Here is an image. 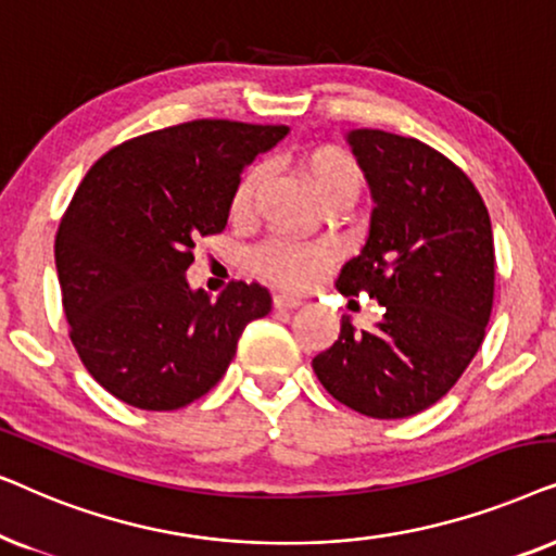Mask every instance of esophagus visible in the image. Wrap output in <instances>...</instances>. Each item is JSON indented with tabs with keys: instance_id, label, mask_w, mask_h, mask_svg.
I'll return each mask as SVG.
<instances>
[{
	"instance_id": "34e87169",
	"label": "esophagus",
	"mask_w": 556,
	"mask_h": 556,
	"mask_svg": "<svg viewBox=\"0 0 556 556\" xmlns=\"http://www.w3.org/2000/svg\"><path fill=\"white\" fill-rule=\"evenodd\" d=\"M300 305H302V300L294 298V294H290V292H277V294H274V307H277V309H294V307H300Z\"/></svg>"
}]
</instances>
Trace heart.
<instances>
[{
  "label": "heart",
  "instance_id": "1",
  "mask_svg": "<svg viewBox=\"0 0 556 556\" xmlns=\"http://www.w3.org/2000/svg\"><path fill=\"white\" fill-rule=\"evenodd\" d=\"M300 167L325 205H351L364 188V173L351 152L336 144H317L302 154ZM266 180V167L254 165L239 177L231 195V218L247 220L254 213L258 190ZM330 249L323 243H300L271 239L254 254V266L271 282L285 287H309L330 264Z\"/></svg>",
  "mask_w": 556,
  "mask_h": 556
}]
</instances>
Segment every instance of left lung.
I'll return each mask as SVG.
<instances>
[{
	"label": "left lung",
	"instance_id": "1",
	"mask_svg": "<svg viewBox=\"0 0 556 556\" xmlns=\"http://www.w3.org/2000/svg\"><path fill=\"white\" fill-rule=\"evenodd\" d=\"M348 144L374 211L336 287L345 298L368 292L383 317L374 330L343 317L313 368L353 412L404 419L440 402L483 343L495 285L491 218L470 177L419 139L353 129Z\"/></svg>",
	"mask_w": 556,
	"mask_h": 556
}]
</instances>
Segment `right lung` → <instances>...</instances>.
<instances>
[{
    "label": "right lung",
    "mask_w": 556,
    "mask_h": 556,
    "mask_svg": "<svg viewBox=\"0 0 556 556\" xmlns=\"http://www.w3.org/2000/svg\"><path fill=\"white\" fill-rule=\"evenodd\" d=\"M287 131L195 118L114 147L78 185L55 236L63 309L88 374L124 404L173 412L208 394L269 315L266 287L231 282L211 302L185 271L195 241L226 228L243 167Z\"/></svg>",
    "instance_id": "add662e5"
}]
</instances>
